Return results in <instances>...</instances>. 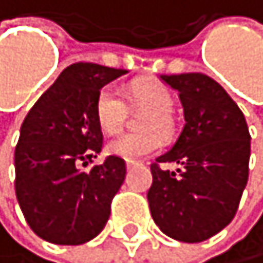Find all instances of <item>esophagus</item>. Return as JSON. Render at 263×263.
Here are the masks:
<instances>
[{"label":"esophagus","instance_id":"1","mask_svg":"<svg viewBox=\"0 0 263 263\" xmlns=\"http://www.w3.org/2000/svg\"><path fill=\"white\" fill-rule=\"evenodd\" d=\"M137 165H140L138 162H126V169H128V171H132L133 167H137Z\"/></svg>","mask_w":263,"mask_h":263}]
</instances>
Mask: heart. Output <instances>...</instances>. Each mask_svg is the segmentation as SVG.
Listing matches in <instances>:
<instances>
[{
	"instance_id": "obj_1",
	"label": "heart",
	"mask_w": 263,
	"mask_h": 263,
	"mask_svg": "<svg viewBox=\"0 0 263 263\" xmlns=\"http://www.w3.org/2000/svg\"><path fill=\"white\" fill-rule=\"evenodd\" d=\"M128 99L133 106L147 109L140 120L142 132L121 133L111 138L106 143V152L133 162L154 154L160 147V135L171 137L174 133V98L164 84L148 81L133 84L128 91ZM94 115L103 132H120L126 116V104L121 92L113 86L103 87L96 98Z\"/></svg>"
}]
</instances>
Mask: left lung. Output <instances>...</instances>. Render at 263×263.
Wrapping results in <instances>:
<instances>
[{"mask_svg":"<svg viewBox=\"0 0 263 263\" xmlns=\"http://www.w3.org/2000/svg\"><path fill=\"white\" fill-rule=\"evenodd\" d=\"M179 91L185 125L174 147L150 165L147 199L167 236L198 243L230 224L248 181L250 133L241 109L210 76H160ZM179 163L176 171L162 163Z\"/></svg>","mask_w":263,"mask_h":263,"instance_id":"8db88e82","label":"left lung"}]
</instances>
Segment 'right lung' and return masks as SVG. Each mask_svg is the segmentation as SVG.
<instances>
[{"instance_id":"right-lung-1","label":"right lung","mask_w":263,"mask_h":263,"mask_svg":"<svg viewBox=\"0 0 263 263\" xmlns=\"http://www.w3.org/2000/svg\"><path fill=\"white\" fill-rule=\"evenodd\" d=\"M126 72L89 62L69 65L25 116L15 148L16 199L28 227L50 243H86L108 221L125 160L109 155L89 171L82 167L103 147L98 94Z\"/></svg>"}]
</instances>
